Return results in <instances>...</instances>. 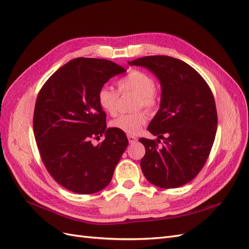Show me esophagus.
Here are the masks:
<instances>
[{
    "mask_svg": "<svg viewBox=\"0 0 249 249\" xmlns=\"http://www.w3.org/2000/svg\"><path fill=\"white\" fill-rule=\"evenodd\" d=\"M127 140H129L130 143H135L137 141V138L133 136V135H127Z\"/></svg>",
    "mask_w": 249,
    "mask_h": 249,
    "instance_id": "1",
    "label": "esophagus"
}]
</instances>
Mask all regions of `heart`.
Instances as JSON below:
<instances>
[{"mask_svg":"<svg viewBox=\"0 0 249 249\" xmlns=\"http://www.w3.org/2000/svg\"><path fill=\"white\" fill-rule=\"evenodd\" d=\"M120 92L131 91L138 96L137 107L153 108L157 104V92L155 82L147 73L140 71H132L125 77L118 81ZM97 103L108 114L114 116L118 108V93L108 86H103L97 92ZM147 116L144 112H135L123 114L111 123V126L125 134L135 135L144 125Z\"/></svg>","mask_w":249,"mask_h":249,"instance_id":"obj_1","label":"heart"}]
</instances>
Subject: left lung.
<instances>
[{"instance_id": "left-lung-1", "label": "left lung", "mask_w": 249, "mask_h": 249, "mask_svg": "<svg viewBox=\"0 0 249 249\" xmlns=\"http://www.w3.org/2000/svg\"><path fill=\"white\" fill-rule=\"evenodd\" d=\"M153 72L161 85L160 109L141 138L143 175L153 185L170 189L190 182L205 165L215 140L217 111L206 81L189 64L169 56H146L127 62Z\"/></svg>"}]
</instances>
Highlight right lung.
<instances>
[{"mask_svg":"<svg viewBox=\"0 0 249 249\" xmlns=\"http://www.w3.org/2000/svg\"><path fill=\"white\" fill-rule=\"evenodd\" d=\"M123 66L105 59L76 58L52 74L37 96L33 129L43 164L71 192L106 188L127 146L125 134L107 127L97 92ZM105 135L93 146L91 140Z\"/></svg>","mask_w":249,"mask_h":249,"instance_id":"obj_1","label":"right lung"}]
</instances>
